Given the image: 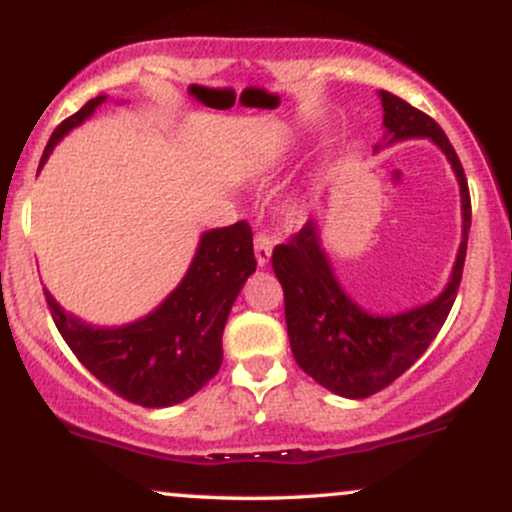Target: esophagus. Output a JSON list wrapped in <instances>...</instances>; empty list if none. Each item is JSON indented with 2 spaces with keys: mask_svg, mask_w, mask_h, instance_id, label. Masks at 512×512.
<instances>
[{
  "mask_svg": "<svg viewBox=\"0 0 512 512\" xmlns=\"http://www.w3.org/2000/svg\"><path fill=\"white\" fill-rule=\"evenodd\" d=\"M255 260L257 267H267L269 260H272V240L264 233H257L255 236Z\"/></svg>",
  "mask_w": 512,
  "mask_h": 512,
  "instance_id": "1",
  "label": "esophagus"
}]
</instances>
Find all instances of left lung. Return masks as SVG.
Wrapping results in <instances>:
<instances>
[{
  "instance_id": "1",
  "label": "left lung",
  "mask_w": 512,
  "mask_h": 512,
  "mask_svg": "<svg viewBox=\"0 0 512 512\" xmlns=\"http://www.w3.org/2000/svg\"><path fill=\"white\" fill-rule=\"evenodd\" d=\"M378 98L383 103L385 132L380 144L373 146V154L407 139H431L448 158L460 185L462 240L445 289L431 301L390 315L370 313L346 293L322 245L317 219L305 223L291 243L276 245L272 267L284 286L293 358L317 385L346 399L380 392L414 366L416 358L436 339L455 303L472 226L467 178L438 122L392 93L378 91Z\"/></svg>"
}]
</instances>
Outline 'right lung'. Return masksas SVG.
<instances>
[{
	"label": "right lung",
	"mask_w": 512,
	"mask_h": 512,
	"mask_svg": "<svg viewBox=\"0 0 512 512\" xmlns=\"http://www.w3.org/2000/svg\"><path fill=\"white\" fill-rule=\"evenodd\" d=\"M105 101V93L91 98L52 132L38 173L55 146ZM255 267L252 231L238 221L204 231L180 284L151 313L125 325H91L67 313L48 289L45 298L62 339L88 373L129 402L161 409L190 399L219 373L223 327Z\"/></svg>",
	"instance_id": "obj_1"
}]
</instances>
